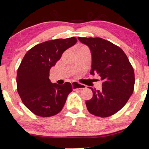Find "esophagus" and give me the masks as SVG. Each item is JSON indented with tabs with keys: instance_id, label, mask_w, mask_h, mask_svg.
Instances as JSON below:
<instances>
[{
	"instance_id": "esophagus-1",
	"label": "esophagus",
	"mask_w": 149,
	"mask_h": 149,
	"mask_svg": "<svg viewBox=\"0 0 149 149\" xmlns=\"http://www.w3.org/2000/svg\"><path fill=\"white\" fill-rule=\"evenodd\" d=\"M72 88L73 90H82V89H84L86 88V87L85 85L84 84H80V83L77 82H72Z\"/></svg>"
}]
</instances>
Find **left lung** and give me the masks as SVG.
<instances>
[{"label": "left lung", "mask_w": 149, "mask_h": 149, "mask_svg": "<svg viewBox=\"0 0 149 149\" xmlns=\"http://www.w3.org/2000/svg\"><path fill=\"white\" fill-rule=\"evenodd\" d=\"M89 47L92 56L90 73H97L103 81L101 91L90 88L93 97L86 101L88 112L108 117L118 112L134 92V69L121 48L104 39L78 37Z\"/></svg>", "instance_id": "1"}]
</instances>
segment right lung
<instances>
[{
    "label": "right lung",
    "mask_w": 149,
    "mask_h": 149,
    "mask_svg": "<svg viewBox=\"0 0 149 149\" xmlns=\"http://www.w3.org/2000/svg\"><path fill=\"white\" fill-rule=\"evenodd\" d=\"M77 42L76 37L58 39L36 45L25 54L17 72V88L23 104L37 116L49 117L62 110L71 83H52L49 73L63 53Z\"/></svg>",
    "instance_id": "obj_1"
}]
</instances>
